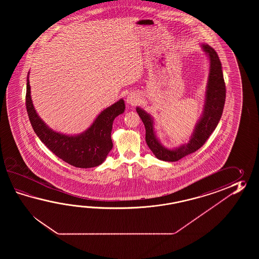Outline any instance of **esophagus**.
Masks as SVG:
<instances>
[{"label":"esophagus","mask_w":259,"mask_h":259,"mask_svg":"<svg viewBox=\"0 0 259 259\" xmlns=\"http://www.w3.org/2000/svg\"><path fill=\"white\" fill-rule=\"evenodd\" d=\"M127 103L128 105H135L139 103V96L135 93H131L127 96Z\"/></svg>","instance_id":"esophagus-1"}]
</instances>
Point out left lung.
<instances>
[{
  "instance_id": "obj_1",
  "label": "left lung",
  "mask_w": 259,
  "mask_h": 259,
  "mask_svg": "<svg viewBox=\"0 0 259 259\" xmlns=\"http://www.w3.org/2000/svg\"><path fill=\"white\" fill-rule=\"evenodd\" d=\"M202 48L209 57V77L206 86L204 112L195 126L189 143L182 144L176 149L165 148L155 136L152 116L142 108H136L138 115L143 120L145 127L146 143L158 159L176 162L197 151L204 145L211 133L215 131L222 116L225 105L226 86L221 63L217 52L209 45L203 44Z\"/></svg>"
}]
</instances>
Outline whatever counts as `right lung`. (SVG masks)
I'll use <instances>...</instances> for the list:
<instances>
[{
    "label": "right lung",
    "mask_w": 259,
    "mask_h": 259,
    "mask_svg": "<svg viewBox=\"0 0 259 259\" xmlns=\"http://www.w3.org/2000/svg\"><path fill=\"white\" fill-rule=\"evenodd\" d=\"M26 106L34 132L46 147L67 164L81 168L97 166L105 161L113 147L111 140L113 122L125 110V103L120 99L103 111L92 126L79 135L69 136L54 132L36 113L30 96L28 77Z\"/></svg>",
    "instance_id": "right-lung-1"
}]
</instances>
